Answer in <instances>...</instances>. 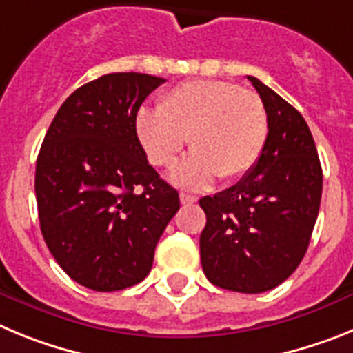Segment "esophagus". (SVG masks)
Returning a JSON list of instances; mask_svg holds the SVG:
<instances>
[{
    "instance_id": "1",
    "label": "esophagus",
    "mask_w": 353,
    "mask_h": 353,
    "mask_svg": "<svg viewBox=\"0 0 353 353\" xmlns=\"http://www.w3.org/2000/svg\"><path fill=\"white\" fill-rule=\"evenodd\" d=\"M180 203L182 205H192L196 203V198L191 194H185V192H180Z\"/></svg>"
}]
</instances>
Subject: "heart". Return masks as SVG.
<instances>
[{
    "label": "heart",
    "instance_id": "heart-1",
    "mask_svg": "<svg viewBox=\"0 0 353 353\" xmlns=\"http://www.w3.org/2000/svg\"><path fill=\"white\" fill-rule=\"evenodd\" d=\"M134 129L157 168L173 166L189 139L192 155L173 180L201 189L215 174L235 180L256 164L269 138V117L258 93L226 81L199 79L162 93L157 111L139 109Z\"/></svg>",
    "mask_w": 353,
    "mask_h": 353
}]
</instances>
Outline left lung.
Here are the masks:
<instances>
[{
    "instance_id": "left-lung-1",
    "label": "left lung",
    "mask_w": 353,
    "mask_h": 353,
    "mask_svg": "<svg viewBox=\"0 0 353 353\" xmlns=\"http://www.w3.org/2000/svg\"><path fill=\"white\" fill-rule=\"evenodd\" d=\"M248 79L267 109L269 138L244 179L199 199L207 214L199 252L212 285L261 293L286 281L304 258L323 174L302 114L260 79Z\"/></svg>"
}]
</instances>
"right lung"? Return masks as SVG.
<instances>
[{
  "label": "right lung",
  "instance_id": "right-lung-1",
  "mask_svg": "<svg viewBox=\"0 0 353 353\" xmlns=\"http://www.w3.org/2000/svg\"><path fill=\"white\" fill-rule=\"evenodd\" d=\"M162 83L117 72L83 84L58 109L37 159L43 240L61 269L95 292L141 283L180 208L134 129L143 101Z\"/></svg>",
  "mask_w": 353,
  "mask_h": 353
}]
</instances>
